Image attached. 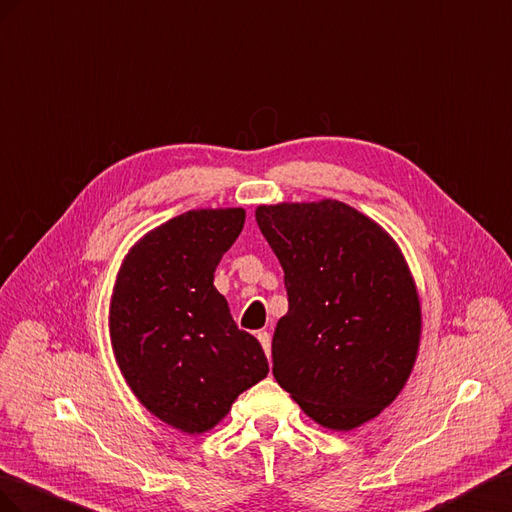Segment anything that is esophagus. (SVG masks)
<instances>
[{"mask_svg":"<svg viewBox=\"0 0 512 512\" xmlns=\"http://www.w3.org/2000/svg\"><path fill=\"white\" fill-rule=\"evenodd\" d=\"M257 339H259V343H261V347H264V352H266V356L270 358L272 356V337H270V332H259L257 334Z\"/></svg>","mask_w":512,"mask_h":512,"instance_id":"1","label":"esophagus"}]
</instances>
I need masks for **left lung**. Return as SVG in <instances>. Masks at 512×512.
I'll return each instance as SVG.
<instances>
[{
    "label": "left lung",
    "instance_id": "left-lung-1",
    "mask_svg": "<svg viewBox=\"0 0 512 512\" xmlns=\"http://www.w3.org/2000/svg\"><path fill=\"white\" fill-rule=\"evenodd\" d=\"M255 218L289 300L272 339L274 379L317 425L352 431L397 399L414 369L412 272L397 242L347 203H276Z\"/></svg>",
    "mask_w": 512,
    "mask_h": 512
}]
</instances>
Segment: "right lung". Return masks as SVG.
Wrapping results in <instances>:
<instances>
[{"label": "right lung", "instance_id": "1", "mask_svg": "<svg viewBox=\"0 0 512 512\" xmlns=\"http://www.w3.org/2000/svg\"><path fill=\"white\" fill-rule=\"evenodd\" d=\"M242 208L191 210L130 248L109 309L115 360L143 407L184 433L210 431L268 375L259 341L214 287L244 227Z\"/></svg>", "mask_w": 512, "mask_h": 512}]
</instances>
